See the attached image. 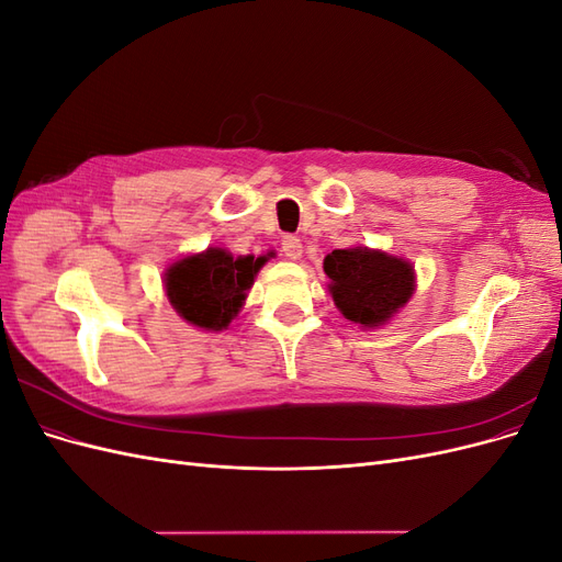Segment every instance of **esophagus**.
<instances>
[{
    "mask_svg": "<svg viewBox=\"0 0 562 562\" xmlns=\"http://www.w3.org/2000/svg\"><path fill=\"white\" fill-rule=\"evenodd\" d=\"M281 248H283V255L288 260H300L302 258V241L297 239V236H283Z\"/></svg>",
    "mask_w": 562,
    "mask_h": 562,
    "instance_id": "34e87169",
    "label": "esophagus"
}]
</instances>
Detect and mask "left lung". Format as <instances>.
<instances>
[{"label": "left lung", "instance_id": "left-lung-1", "mask_svg": "<svg viewBox=\"0 0 562 562\" xmlns=\"http://www.w3.org/2000/svg\"><path fill=\"white\" fill-rule=\"evenodd\" d=\"M323 271L339 314L363 330L386 326L417 288L413 262L368 246L328 252Z\"/></svg>", "mask_w": 562, "mask_h": 562}]
</instances>
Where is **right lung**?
<instances>
[{
    "label": "right lung",
    "mask_w": 562,
    "mask_h": 562,
    "mask_svg": "<svg viewBox=\"0 0 562 562\" xmlns=\"http://www.w3.org/2000/svg\"><path fill=\"white\" fill-rule=\"evenodd\" d=\"M271 255H234L227 248L209 246L190 252L164 271V291L171 307L190 326L220 333L229 328L246 304L258 271Z\"/></svg>",
    "instance_id": "obj_1"
}]
</instances>
